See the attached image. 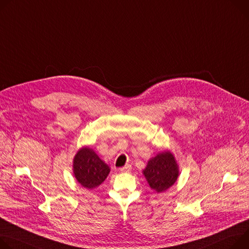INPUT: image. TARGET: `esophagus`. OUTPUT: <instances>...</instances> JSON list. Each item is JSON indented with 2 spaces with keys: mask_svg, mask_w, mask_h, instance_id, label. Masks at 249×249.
I'll return each instance as SVG.
<instances>
[{
  "mask_svg": "<svg viewBox=\"0 0 249 249\" xmlns=\"http://www.w3.org/2000/svg\"><path fill=\"white\" fill-rule=\"evenodd\" d=\"M131 170H132V167H131L130 165H127V166H125V167L119 169V171H120L121 173H130Z\"/></svg>",
  "mask_w": 249,
  "mask_h": 249,
  "instance_id": "1",
  "label": "esophagus"
}]
</instances>
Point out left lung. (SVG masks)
Returning a JSON list of instances; mask_svg holds the SVG:
<instances>
[{
    "mask_svg": "<svg viewBox=\"0 0 249 249\" xmlns=\"http://www.w3.org/2000/svg\"><path fill=\"white\" fill-rule=\"evenodd\" d=\"M142 173L152 190L163 193L177 182L179 171L174 154L165 150L152 157Z\"/></svg>",
    "mask_w": 249,
    "mask_h": 249,
    "instance_id": "left-lung-1",
    "label": "left lung"
}]
</instances>
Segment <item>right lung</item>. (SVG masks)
<instances>
[{"instance_id":"obj_1","label":"right lung","mask_w":249,"mask_h":249,"mask_svg":"<svg viewBox=\"0 0 249 249\" xmlns=\"http://www.w3.org/2000/svg\"><path fill=\"white\" fill-rule=\"evenodd\" d=\"M73 175L77 182L88 190L100 186L110 173L109 166L95 151L87 146L80 148L73 158Z\"/></svg>"}]
</instances>
